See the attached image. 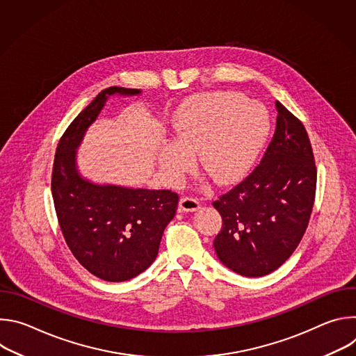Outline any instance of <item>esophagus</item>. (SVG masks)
Wrapping results in <instances>:
<instances>
[{
	"label": "esophagus",
	"mask_w": 356,
	"mask_h": 356,
	"mask_svg": "<svg viewBox=\"0 0 356 356\" xmlns=\"http://www.w3.org/2000/svg\"><path fill=\"white\" fill-rule=\"evenodd\" d=\"M179 209H180V211H186V213L197 211V210L200 209V201H198L195 197L184 195V197L180 198Z\"/></svg>",
	"instance_id": "1"
}]
</instances>
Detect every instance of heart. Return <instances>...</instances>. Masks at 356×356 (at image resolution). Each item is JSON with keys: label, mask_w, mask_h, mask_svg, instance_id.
<instances>
[{"label": "heart", "mask_w": 356, "mask_h": 356, "mask_svg": "<svg viewBox=\"0 0 356 356\" xmlns=\"http://www.w3.org/2000/svg\"><path fill=\"white\" fill-rule=\"evenodd\" d=\"M268 129L266 110L243 94H204L176 117L175 142L159 150L161 169L170 181H179L191 168L195 152L198 166L214 181L232 183L255 163Z\"/></svg>", "instance_id": "1"}]
</instances>
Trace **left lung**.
I'll return each mask as SVG.
<instances>
[{"label": "left lung", "mask_w": 356, "mask_h": 356, "mask_svg": "<svg viewBox=\"0 0 356 356\" xmlns=\"http://www.w3.org/2000/svg\"><path fill=\"white\" fill-rule=\"evenodd\" d=\"M276 129L261 163L213 202L222 217L218 259L246 277L280 268L298 246L314 206L317 169L306 128L276 101Z\"/></svg>", "instance_id": "left-lung-1"}]
</instances>
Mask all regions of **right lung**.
Returning <instances> with one entry per match:
<instances>
[{"label":"right lung","instance_id":"right-lung-1","mask_svg":"<svg viewBox=\"0 0 356 356\" xmlns=\"http://www.w3.org/2000/svg\"><path fill=\"white\" fill-rule=\"evenodd\" d=\"M114 94L136 95L140 90L108 87L73 120L56 147L52 195L62 234L80 265L103 280L125 282L156 259L179 195L172 190L95 184L79 173L76 149Z\"/></svg>","mask_w":356,"mask_h":356}]
</instances>
